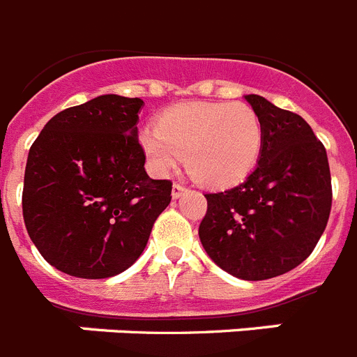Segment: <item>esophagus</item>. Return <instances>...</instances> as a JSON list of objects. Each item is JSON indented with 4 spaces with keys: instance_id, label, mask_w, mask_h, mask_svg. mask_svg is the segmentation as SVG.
Returning <instances> with one entry per match:
<instances>
[{
    "instance_id": "1",
    "label": "esophagus",
    "mask_w": 357,
    "mask_h": 357,
    "mask_svg": "<svg viewBox=\"0 0 357 357\" xmlns=\"http://www.w3.org/2000/svg\"><path fill=\"white\" fill-rule=\"evenodd\" d=\"M185 191H188V188H185V185H182V184H173V188H172V197H173V199H181V197L185 193Z\"/></svg>"
}]
</instances>
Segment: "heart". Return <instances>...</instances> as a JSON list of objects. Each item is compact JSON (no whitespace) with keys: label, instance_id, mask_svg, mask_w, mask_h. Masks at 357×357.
I'll use <instances>...</instances> for the list:
<instances>
[{"label":"heart","instance_id":"obj_1","mask_svg":"<svg viewBox=\"0 0 357 357\" xmlns=\"http://www.w3.org/2000/svg\"><path fill=\"white\" fill-rule=\"evenodd\" d=\"M141 146L155 172L185 158L195 181L209 188L238 184L255 169L264 146L260 115L243 102H188L146 126Z\"/></svg>","mask_w":357,"mask_h":357}]
</instances>
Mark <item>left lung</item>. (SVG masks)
Wrapping results in <instances>:
<instances>
[{"mask_svg": "<svg viewBox=\"0 0 357 357\" xmlns=\"http://www.w3.org/2000/svg\"><path fill=\"white\" fill-rule=\"evenodd\" d=\"M264 124L257 167L242 184L208 193L199 236L208 257L242 280H269L298 267L331 215L327 151L305 119L245 96Z\"/></svg>", "mask_w": 357, "mask_h": 357, "instance_id": "left-lung-1", "label": "left lung"}]
</instances>
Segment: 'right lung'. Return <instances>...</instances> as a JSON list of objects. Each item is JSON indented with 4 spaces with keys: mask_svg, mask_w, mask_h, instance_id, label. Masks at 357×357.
<instances>
[{
    "mask_svg": "<svg viewBox=\"0 0 357 357\" xmlns=\"http://www.w3.org/2000/svg\"><path fill=\"white\" fill-rule=\"evenodd\" d=\"M142 99L108 93L48 121L26 158L23 218L41 257L75 278H109L142 255L172 182L139 144Z\"/></svg>",
    "mask_w": 357,
    "mask_h": 357,
    "instance_id": "add662e5",
    "label": "right lung"
}]
</instances>
